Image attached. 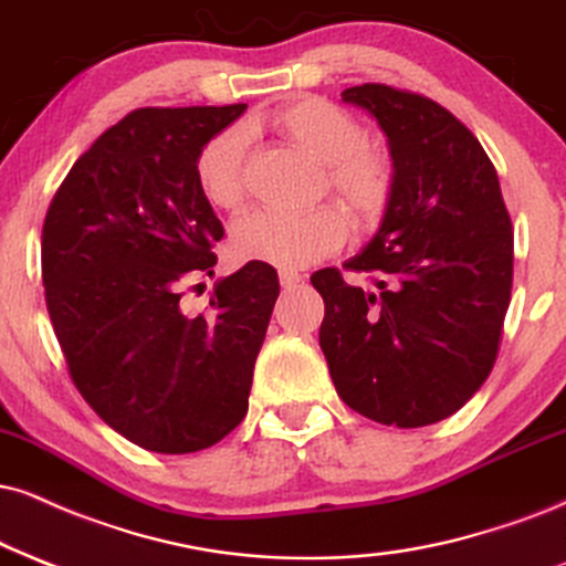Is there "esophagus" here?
Here are the masks:
<instances>
[{
	"label": "esophagus",
	"instance_id": "34e87169",
	"mask_svg": "<svg viewBox=\"0 0 566 566\" xmlns=\"http://www.w3.org/2000/svg\"><path fill=\"white\" fill-rule=\"evenodd\" d=\"M277 277H281L283 289H294L296 283H302V275H298L296 270H281L277 272Z\"/></svg>",
	"mask_w": 566,
	"mask_h": 566
}]
</instances>
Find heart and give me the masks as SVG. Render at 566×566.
<instances>
[{
    "label": "heart",
    "instance_id": "obj_1",
    "mask_svg": "<svg viewBox=\"0 0 566 566\" xmlns=\"http://www.w3.org/2000/svg\"><path fill=\"white\" fill-rule=\"evenodd\" d=\"M268 123L323 163L325 184L354 226L361 230L378 226L394 193V165L386 151L365 142L357 117L323 96H302L272 109ZM247 128L230 125L199 151L197 184L212 207H241L247 197ZM346 218L331 205L296 214L249 212L230 230V249L243 262L306 268L333 254L346 241Z\"/></svg>",
    "mask_w": 566,
    "mask_h": 566
}]
</instances>
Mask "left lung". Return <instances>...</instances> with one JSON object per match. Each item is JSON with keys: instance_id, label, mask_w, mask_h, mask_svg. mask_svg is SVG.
Returning a JSON list of instances; mask_svg holds the SVG:
<instances>
[{"instance_id": "8db88e82", "label": "left lung", "mask_w": 566, "mask_h": 566, "mask_svg": "<svg viewBox=\"0 0 566 566\" xmlns=\"http://www.w3.org/2000/svg\"><path fill=\"white\" fill-rule=\"evenodd\" d=\"M344 102L388 136L394 193L373 241L312 285L319 348L348 407L396 428L462 409L491 375L512 298L514 233L496 167L464 123L428 96L365 83Z\"/></svg>"}]
</instances>
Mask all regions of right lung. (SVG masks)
I'll return each mask as SVG.
<instances>
[{"instance_id":"add662e5","label":"right lung","mask_w":566,"mask_h":566,"mask_svg":"<svg viewBox=\"0 0 566 566\" xmlns=\"http://www.w3.org/2000/svg\"><path fill=\"white\" fill-rule=\"evenodd\" d=\"M243 109L125 115L78 157L41 230L46 310L70 378L109 428L157 453L209 449L243 420L281 294L270 264L247 262L214 283L205 315L180 306L191 277L212 275L226 233L197 157Z\"/></svg>"}]
</instances>
